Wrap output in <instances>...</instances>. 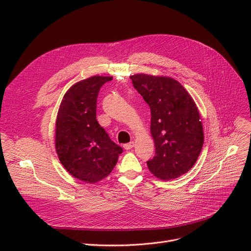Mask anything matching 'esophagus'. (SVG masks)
I'll return each mask as SVG.
<instances>
[{"label": "esophagus", "mask_w": 251, "mask_h": 251, "mask_svg": "<svg viewBox=\"0 0 251 251\" xmlns=\"http://www.w3.org/2000/svg\"><path fill=\"white\" fill-rule=\"evenodd\" d=\"M133 148H134V142H133V141H132V142H128V143L124 144V149H125V150H126V151L131 150V149H133Z\"/></svg>", "instance_id": "1"}]
</instances>
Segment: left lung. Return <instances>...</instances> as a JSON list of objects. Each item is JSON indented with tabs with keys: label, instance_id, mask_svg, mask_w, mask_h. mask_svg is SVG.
<instances>
[{
	"label": "left lung",
	"instance_id": "1",
	"mask_svg": "<svg viewBox=\"0 0 251 251\" xmlns=\"http://www.w3.org/2000/svg\"><path fill=\"white\" fill-rule=\"evenodd\" d=\"M130 77L151 109L156 154L148 168L158 179H176L193 168L201 153L204 134L199 110L176 79L143 73Z\"/></svg>",
	"mask_w": 251,
	"mask_h": 251
}]
</instances>
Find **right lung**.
<instances>
[{
    "label": "right lung",
    "mask_w": 251,
    "mask_h": 251,
    "mask_svg": "<svg viewBox=\"0 0 251 251\" xmlns=\"http://www.w3.org/2000/svg\"><path fill=\"white\" fill-rule=\"evenodd\" d=\"M112 76H91L67 91L55 123V150L60 163L76 179L96 183L113 171L123 149L96 120L100 89Z\"/></svg>",
    "instance_id": "add662e5"
}]
</instances>
